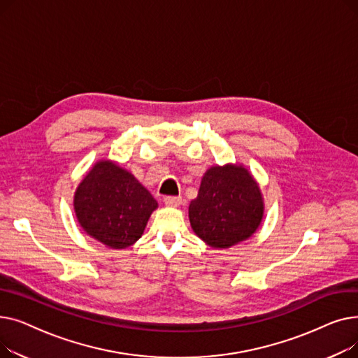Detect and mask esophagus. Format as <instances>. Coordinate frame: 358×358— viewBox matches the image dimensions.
Segmentation results:
<instances>
[{"label":"esophagus","instance_id":"obj_1","mask_svg":"<svg viewBox=\"0 0 358 358\" xmlns=\"http://www.w3.org/2000/svg\"><path fill=\"white\" fill-rule=\"evenodd\" d=\"M164 203L166 204V206H180L181 203H182V197H180V196H166V197H164Z\"/></svg>","mask_w":358,"mask_h":358}]
</instances>
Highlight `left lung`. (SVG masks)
Instances as JSON below:
<instances>
[{"instance_id": "left-lung-1", "label": "left lung", "mask_w": 358, "mask_h": 358, "mask_svg": "<svg viewBox=\"0 0 358 358\" xmlns=\"http://www.w3.org/2000/svg\"><path fill=\"white\" fill-rule=\"evenodd\" d=\"M264 212L259 187L245 168L213 166L190 203L192 228L213 248H229L250 238Z\"/></svg>"}]
</instances>
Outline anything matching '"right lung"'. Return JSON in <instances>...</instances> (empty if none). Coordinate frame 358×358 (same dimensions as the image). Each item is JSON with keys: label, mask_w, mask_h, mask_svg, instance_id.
Returning <instances> with one entry per match:
<instances>
[{"label": "right lung", "mask_w": 358, "mask_h": 358, "mask_svg": "<svg viewBox=\"0 0 358 358\" xmlns=\"http://www.w3.org/2000/svg\"><path fill=\"white\" fill-rule=\"evenodd\" d=\"M157 200L142 184L110 161L92 166L78 185L73 208L84 231L110 248L136 242Z\"/></svg>", "instance_id": "right-lung-1"}]
</instances>
